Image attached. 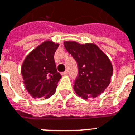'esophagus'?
Segmentation results:
<instances>
[{"instance_id": "obj_1", "label": "esophagus", "mask_w": 135, "mask_h": 135, "mask_svg": "<svg viewBox=\"0 0 135 135\" xmlns=\"http://www.w3.org/2000/svg\"><path fill=\"white\" fill-rule=\"evenodd\" d=\"M68 73H69V71H64V72H63V73L61 74L62 76H65V75H67Z\"/></svg>"}]
</instances>
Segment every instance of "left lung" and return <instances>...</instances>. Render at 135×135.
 <instances>
[{"mask_svg": "<svg viewBox=\"0 0 135 135\" xmlns=\"http://www.w3.org/2000/svg\"><path fill=\"white\" fill-rule=\"evenodd\" d=\"M64 44L78 66V76L74 85L76 95L88 100L103 93L113 75V66L108 57L94 43L65 41Z\"/></svg>", "mask_w": 135, "mask_h": 135, "instance_id": "8db88e82", "label": "left lung"}]
</instances>
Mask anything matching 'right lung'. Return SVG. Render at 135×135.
Listing matches in <instances>:
<instances>
[{
  "label": "right lung",
  "instance_id": "right-lung-1",
  "mask_svg": "<svg viewBox=\"0 0 135 135\" xmlns=\"http://www.w3.org/2000/svg\"><path fill=\"white\" fill-rule=\"evenodd\" d=\"M59 43L46 40L28 54L21 73L26 90L33 98H48L55 93L61 78L56 69L54 54Z\"/></svg>",
  "mask_w": 135,
  "mask_h": 135
}]
</instances>
